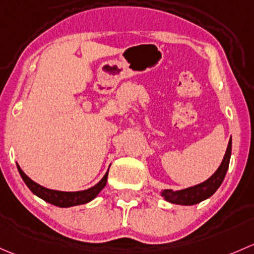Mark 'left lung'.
<instances>
[{
	"mask_svg": "<svg viewBox=\"0 0 254 254\" xmlns=\"http://www.w3.org/2000/svg\"><path fill=\"white\" fill-rule=\"evenodd\" d=\"M231 138L229 140V145H227L226 153L223 159V163L216 170L215 174L211 177H209L206 181L203 184L193 186V187L186 188L182 190H166L163 192V195L165 197L167 202L174 203V204H181V205H193L200 203L202 200L206 199L210 195H213L216 192L220 185L223 184L225 175H226L227 169H229L230 156H231Z\"/></svg>",
	"mask_w": 254,
	"mask_h": 254,
	"instance_id": "obj_1",
	"label": "left lung"
}]
</instances>
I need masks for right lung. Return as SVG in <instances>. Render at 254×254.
Returning <instances> with one entry per match:
<instances>
[{
    "instance_id": "right-lung-1",
    "label": "right lung",
    "mask_w": 254,
    "mask_h": 254,
    "mask_svg": "<svg viewBox=\"0 0 254 254\" xmlns=\"http://www.w3.org/2000/svg\"><path fill=\"white\" fill-rule=\"evenodd\" d=\"M17 167L20 176H22L23 181L25 182V185L28 186V188H29L34 194H36L38 197H40L41 199H44L45 202L50 203V204L61 206V208H68V206L85 204V203L93 200L94 198L99 194V192H100V190L106 186V181H108V175H109V171H108L105 174V176L103 177V180H101L98 185L89 188V190H79V192H61V190H49V188H45L43 187V186L38 185L36 182H34L33 180H30L29 177L23 172V170L20 169L18 164H17Z\"/></svg>"
}]
</instances>
